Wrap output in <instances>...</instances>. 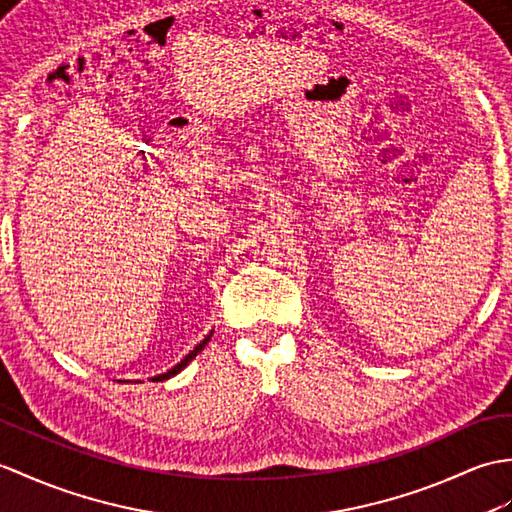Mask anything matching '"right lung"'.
<instances>
[{
	"label": "right lung",
	"instance_id": "right-lung-1",
	"mask_svg": "<svg viewBox=\"0 0 512 512\" xmlns=\"http://www.w3.org/2000/svg\"><path fill=\"white\" fill-rule=\"evenodd\" d=\"M211 334H213V331H211ZM211 334H209V336H205V340H202L200 344H196V349H194V351H189V353L185 355V358H183L181 362H178L174 368H170L168 373H161V375H157V377H152V382H163V379H170V377H174L176 373H181L183 368H185L189 362H192V360L196 358V355H198L202 349H205V344L211 340Z\"/></svg>",
	"mask_w": 512,
	"mask_h": 512
}]
</instances>
